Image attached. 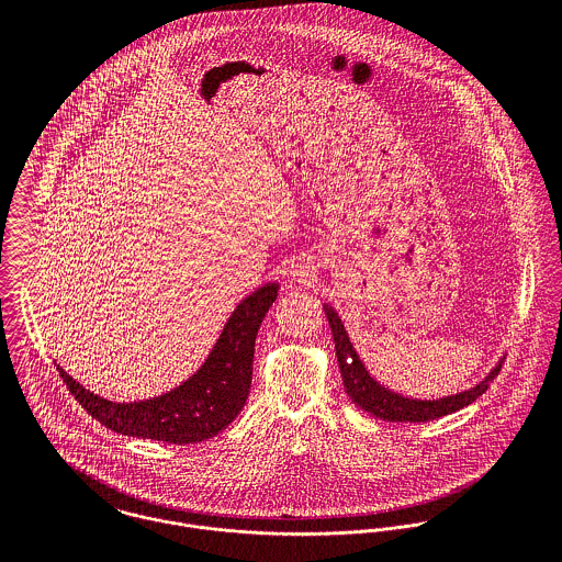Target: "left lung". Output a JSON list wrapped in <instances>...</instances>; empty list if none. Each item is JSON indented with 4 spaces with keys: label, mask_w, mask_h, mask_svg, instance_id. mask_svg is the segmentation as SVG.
Returning <instances> with one entry per match:
<instances>
[{
    "label": "left lung",
    "mask_w": 562,
    "mask_h": 562,
    "mask_svg": "<svg viewBox=\"0 0 562 562\" xmlns=\"http://www.w3.org/2000/svg\"><path fill=\"white\" fill-rule=\"evenodd\" d=\"M324 314H326V321L330 324V333H333V339H335V355H337V363H339V372H341L346 394L359 408H363V411H368L374 417H381L385 422H428V419L450 415V413L472 404L479 396H482L488 387V381H493L499 372V363H497L479 385H474L465 392H459L454 396H446V398H437V401L406 398L398 392H392L390 387L381 385L368 372L366 363L361 361V357L357 355V350H355V346L348 337V330H346L344 322L330 305H324Z\"/></svg>",
    "instance_id": "1"
}]
</instances>
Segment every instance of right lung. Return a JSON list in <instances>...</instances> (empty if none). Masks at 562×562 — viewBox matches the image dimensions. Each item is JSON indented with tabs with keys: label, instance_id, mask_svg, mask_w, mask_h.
Segmentation results:
<instances>
[{
	"label": "right lung",
	"instance_id": "obj_1",
	"mask_svg": "<svg viewBox=\"0 0 562 562\" xmlns=\"http://www.w3.org/2000/svg\"><path fill=\"white\" fill-rule=\"evenodd\" d=\"M279 283H266L234 310L203 366L179 387L140 402H112L83 390L60 366L76 401L105 428L164 443H199L225 430L248 398L255 337L277 301Z\"/></svg>",
	"mask_w": 562,
	"mask_h": 562
}]
</instances>
